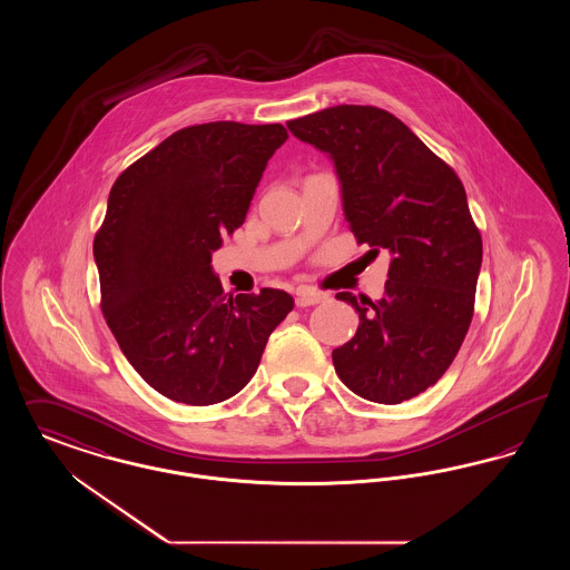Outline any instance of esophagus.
Returning a JSON list of instances; mask_svg holds the SVG:
<instances>
[{
    "label": "esophagus",
    "mask_w": 570,
    "mask_h": 570,
    "mask_svg": "<svg viewBox=\"0 0 570 570\" xmlns=\"http://www.w3.org/2000/svg\"><path fill=\"white\" fill-rule=\"evenodd\" d=\"M323 298L325 297H323L321 293H312V291L301 288V291H297L295 303H297V307H307V305H316V303H321Z\"/></svg>",
    "instance_id": "obj_1"
}]
</instances>
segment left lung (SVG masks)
<instances>
[{
	"instance_id": "obj_1",
	"label": "left lung",
	"mask_w": 570,
	"mask_h": 570,
	"mask_svg": "<svg viewBox=\"0 0 570 570\" xmlns=\"http://www.w3.org/2000/svg\"><path fill=\"white\" fill-rule=\"evenodd\" d=\"M286 126L333 160L356 242L391 254L380 301L335 295L358 312L335 372L363 400L402 404L449 370L472 321L483 242L465 190L389 110L340 105Z\"/></svg>"
}]
</instances>
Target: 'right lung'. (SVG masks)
Returning <instances> with one entry per match:
<instances>
[{
	"label": "right lung",
	"instance_id": "1",
	"mask_svg": "<svg viewBox=\"0 0 570 570\" xmlns=\"http://www.w3.org/2000/svg\"><path fill=\"white\" fill-rule=\"evenodd\" d=\"M286 138L282 124L190 126L110 188L94 239L102 314L140 379L173 402L209 406L239 393L295 305L277 288L226 295L212 267Z\"/></svg>",
	"mask_w": 570,
	"mask_h": 570
}]
</instances>
